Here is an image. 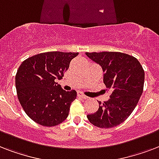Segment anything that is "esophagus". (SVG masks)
<instances>
[{"instance_id": "esophagus-1", "label": "esophagus", "mask_w": 159, "mask_h": 159, "mask_svg": "<svg viewBox=\"0 0 159 159\" xmlns=\"http://www.w3.org/2000/svg\"><path fill=\"white\" fill-rule=\"evenodd\" d=\"M77 97H81V98H82V99H87V98H88L87 96H85V95L81 92H77Z\"/></svg>"}]
</instances>
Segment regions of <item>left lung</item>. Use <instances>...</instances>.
Returning a JSON list of instances; mask_svg holds the SVG:
<instances>
[{
    "label": "left lung",
    "instance_id": "left-lung-1",
    "mask_svg": "<svg viewBox=\"0 0 159 159\" xmlns=\"http://www.w3.org/2000/svg\"><path fill=\"white\" fill-rule=\"evenodd\" d=\"M102 67L103 82L111 92L110 99L99 102V109L87 115L88 120L99 128H112L125 120L143 93L144 71L138 59L120 52L86 53Z\"/></svg>",
    "mask_w": 159,
    "mask_h": 159
}]
</instances>
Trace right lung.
I'll use <instances>...</instances> for the list:
<instances>
[{
  "label": "right lung",
  "instance_id": "1",
  "mask_svg": "<svg viewBox=\"0 0 159 159\" xmlns=\"http://www.w3.org/2000/svg\"><path fill=\"white\" fill-rule=\"evenodd\" d=\"M78 53L47 52L24 61L16 75L19 102L26 115L43 126H55L68 116L77 97L75 90L66 92L55 79H62L71 60Z\"/></svg>",
  "mask_w": 159,
  "mask_h": 159
}]
</instances>
